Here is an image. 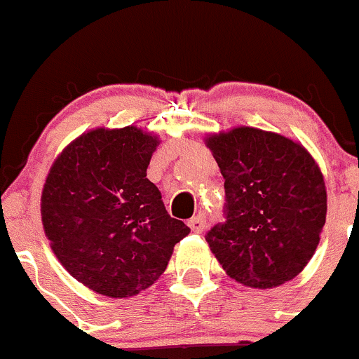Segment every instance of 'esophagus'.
<instances>
[{"mask_svg":"<svg viewBox=\"0 0 359 359\" xmlns=\"http://www.w3.org/2000/svg\"><path fill=\"white\" fill-rule=\"evenodd\" d=\"M188 225H190V229L194 230V232H197V233H201L202 230L205 229V219H204V216H194V218L190 219V222H188Z\"/></svg>","mask_w":359,"mask_h":359,"instance_id":"obj_1","label":"esophagus"}]
</instances>
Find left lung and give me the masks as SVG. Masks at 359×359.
<instances>
[{
  "instance_id": "left-lung-1",
  "label": "left lung",
  "mask_w": 359,
  "mask_h": 359,
  "mask_svg": "<svg viewBox=\"0 0 359 359\" xmlns=\"http://www.w3.org/2000/svg\"><path fill=\"white\" fill-rule=\"evenodd\" d=\"M204 141L225 178L226 222L205 236L216 260L248 288L295 279L326 222L318 162L299 141L257 127H232Z\"/></svg>"
}]
</instances>
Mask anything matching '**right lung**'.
Listing matches in <instances>:
<instances>
[{
    "mask_svg": "<svg viewBox=\"0 0 359 359\" xmlns=\"http://www.w3.org/2000/svg\"><path fill=\"white\" fill-rule=\"evenodd\" d=\"M158 144L136 126L95 127L60 151L45 178L41 223L52 251L99 295L129 299L150 288L190 233L147 178Z\"/></svg>",
    "mask_w": 359,
    "mask_h": 359,
    "instance_id": "right-lung-1",
    "label": "right lung"
}]
</instances>
